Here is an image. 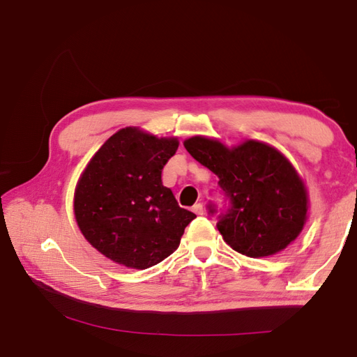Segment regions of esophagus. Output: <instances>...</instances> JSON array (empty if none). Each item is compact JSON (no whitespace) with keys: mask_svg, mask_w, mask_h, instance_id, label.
I'll list each match as a JSON object with an SVG mask.
<instances>
[{"mask_svg":"<svg viewBox=\"0 0 357 357\" xmlns=\"http://www.w3.org/2000/svg\"><path fill=\"white\" fill-rule=\"evenodd\" d=\"M193 211L196 215H204V206L201 202H198V204H195L193 206Z\"/></svg>","mask_w":357,"mask_h":357,"instance_id":"1","label":"esophagus"}]
</instances>
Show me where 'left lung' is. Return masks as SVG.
I'll return each mask as SVG.
<instances>
[{
  "instance_id": "obj_1",
  "label": "left lung",
  "mask_w": 357,
  "mask_h": 357,
  "mask_svg": "<svg viewBox=\"0 0 357 357\" xmlns=\"http://www.w3.org/2000/svg\"><path fill=\"white\" fill-rule=\"evenodd\" d=\"M184 147L219 178L229 204L216 227L233 250L265 257L282 252L299 236L307 221V188L280 151L253 139L229 149L204 136L187 139ZM208 210L216 213L215 204Z\"/></svg>"
}]
</instances>
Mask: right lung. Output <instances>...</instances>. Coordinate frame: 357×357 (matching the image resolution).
<instances>
[{"instance_id": "add662e5", "label": "right lung", "mask_w": 357, "mask_h": 357, "mask_svg": "<svg viewBox=\"0 0 357 357\" xmlns=\"http://www.w3.org/2000/svg\"><path fill=\"white\" fill-rule=\"evenodd\" d=\"M178 146L176 138L127 127L110 136L82 172L75 218L84 238L113 262L153 267L179 247L196 218L162 185V169Z\"/></svg>"}]
</instances>
